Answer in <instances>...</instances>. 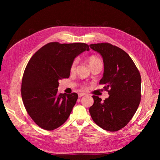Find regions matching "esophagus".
<instances>
[{"mask_svg":"<svg viewBox=\"0 0 160 160\" xmlns=\"http://www.w3.org/2000/svg\"><path fill=\"white\" fill-rule=\"evenodd\" d=\"M85 95H86V94H85V93H79V94H78V95H79V98H81V97L84 96Z\"/></svg>","mask_w":160,"mask_h":160,"instance_id":"1","label":"esophagus"}]
</instances>
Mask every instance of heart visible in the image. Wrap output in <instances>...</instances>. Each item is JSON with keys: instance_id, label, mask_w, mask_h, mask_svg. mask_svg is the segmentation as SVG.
<instances>
[{"instance_id": "heart-1", "label": "heart", "mask_w": 160, "mask_h": 160, "mask_svg": "<svg viewBox=\"0 0 160 160\" xmlns=\"http://www.w3.org/2000/svg\"><path fill=\"white\" fill-rule=\"evenodd\" d=\"M88 62L89 63L91 66V67H93L95 65H98L99 63H102V62H101V59H99V57H98L97 56L95 55H91L88 58ZM77 62H78V59H75L72 62H71V66H70V70L71 71H74L75 68H76V66L77 65ZM82 88L85 89L86 88V86L85 85H83L81 86Z\"/></svg>"}]
</instances>
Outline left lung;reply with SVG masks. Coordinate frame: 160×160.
<instances>
[{
	"instance_id": "1",
	"label": "left lung",
	"mask_w": 160,
	"mask_h": 160,
	"mask_svg": "<svg viewBox=\"0 0 160 160\" xmlns=\"http://www.w3.org/2000/svg\"><path fill=\"white\" fill-rule=\"evenodd\" d=\"M89 47L102 56L103 76L99 84L109 97L103 101L93 95L89 113L93 122L102 129L115 132L124 128L136 112L141 101V75L128 53L108 42Z\"/></svg>"
}]
</instances>
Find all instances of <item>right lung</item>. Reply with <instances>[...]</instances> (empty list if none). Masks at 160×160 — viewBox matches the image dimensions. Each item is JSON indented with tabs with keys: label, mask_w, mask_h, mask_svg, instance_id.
<instances>
[{
	"label": "right lung",
	"mask_w": 160,
	"mask_h": 160,
	"mask_svg": "<svg viewBox=\"0 0 160 160\" xmlns=\"http://www.w3.org/2000/svg\"><path fill=\"white\" fill-rule=\"evenodd\" d=\"M89 50L85 43L51 42L28 61L22 76L21 96L28 114L38 126L51 131L68 119L78 95L58 93L59 81L69 78L72 61Z\"/></svg>",
	"instance_id": "obj_1"
}]
</instances>
